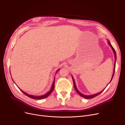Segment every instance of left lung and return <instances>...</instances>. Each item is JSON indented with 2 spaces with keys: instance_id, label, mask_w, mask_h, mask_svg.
<instances>
[{
  "instance_id": "left-lung-1",
  "label": "left lung",
  "mask_w": 125,
  "mask_h": 125,
  "mask_svg": "<svg viewBox=\"0 0 125 125\" xmlns=\"http://www.w3.org/2000/svg\"><path fill=\"white\" fill-rule=\"evenodd\" d=\"M108 43L109 45H110V47L111 48V49H112V50H113V52H114L115 56V64H114V69L113 74V75H112V78H111V80H110V82H109V83H110V82H111V80H112V79H113V78L114 75V74H115V63H116V52H115V49H114V48L113 47L112 45L111 44V43H110V42H109L108 41ZM73 86H74V89H75V91H76V92H77L78 94H79L81 97H83V98H86V99H91V98H94L95 97L97 96V95L100 94L102 92L104 91V90L105 89H104V90H103L101 92H99V93H97V94H96L92 95H83V94L82 93H81L77 89V88H76V87L75 83V82H74V79H73Z\"/></svg>"
}]
</instances>
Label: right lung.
I'll list each match as a JSON object with an SVG mask.
<instances>
[{"label": "right lung", "mask_w": 125, "mask_h": 125, "mask_svg": "<svg viewBox=\"0 0 125 125\" xmlns=\"http://www.w3.org/2000/svg\"><path fill=\"white\" fill-rule=\"evenodd\" d=\"M58 70H58L57 72H58ZM12 80L13 81L12 79ZM55 77H54V81L53 83H52V88H51V90H50L49 92H48L47 94H44V95L39 96H33V95H29V94H27V93H26L24 92L23 91L21 90L20 89H20V90L21 91V92H22V93H23L25 95L27 96L28 97H30V98H33V99H44V98H45L48 97V96L52 92V91H53V90H54V87H55ZM13 82H14V81H13ZM14 83H15V82H14Z\"/></svg>", "instance_id": "1"}]
</instances>
